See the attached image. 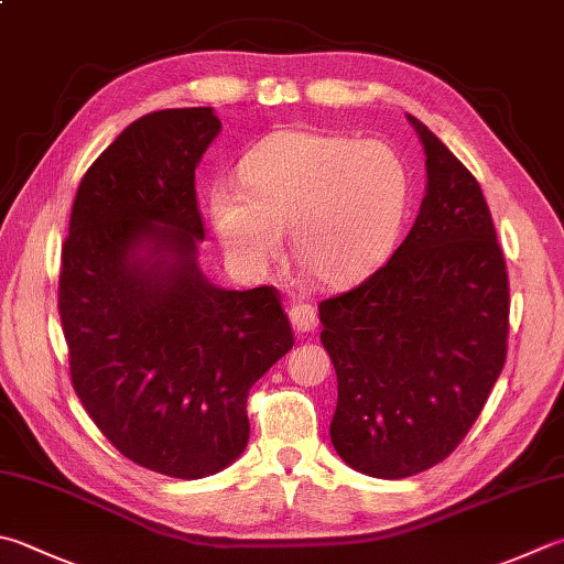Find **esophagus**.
Here are the masks:
<instances>
[{"label":"esophagus","mask_w":564,"mask_h":564,"mask_svg":"<svg viewBox=\"0 0 564 564\" xmlns=\"http://www.w3.org/2000/svg\"><path fill=\"white\" fill-rule=\"evenodd\" d=\"M290 322H292V326L296 328V332H302V334L314 332V326H316V310H314L312 304H304V302L294 304L292 310H290Z\"/></svg>","instance_id":"esophagus-1"}]
</instances>
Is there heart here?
<instances>
[{
	"instance_id": "heart-1",
	"label": "heart",
	"mask_w": 564,
	"mask_h": 564,
	"mask_svg": "<svg viewBox=\"0 0 564 564\" xmlns=\"http://www.w3.org/2000/svg\"><path fill=\"white\" fill-rule=\"evenodd\" d=\"M238 186L210 191V220L228 258L262 272L284 250L326 286L376 272L405 226L412 176L395 147L286 127L252 147Z\"/></svg>"
}]
</instances>
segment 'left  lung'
<instances>
[{
    "instance_id": "8db88e82",
    "label": "left lung",
    "mask_w": 564,
    "mask_h": 564,
    "mask_svg": "<svg viewBox=\"0 0 564 564\" xmlns=\"http://www.w3.org/2000/svg\"><path fill=\"white\" fill-rule=\"evenodd\" d=\"M427 156L414 226L380 270L318 304L334 360L338 456L376 479L459 447L506 364L508 272L474 174L410 115Z\"/></svg>"
}]
</instances>
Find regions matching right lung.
Masks as SVG:
<instances>
[{
	"instance_id": "obj_1",
	"label": "right lung",
	"mask_w": 564,
	"mask_h": 564,
	"mask_svg": "<svg viewBox=\"0 0 564 564\" xmlns=\"http://www.w3.org/2000/svg\"><path fill=\"white\" fill-rule=\"evenodd\" d=\"M218 132L214 108L134 120L80 178L61 250L73 390L117 452L172 479L238 459L250 388L294 346L274 286L220 290L196 264V166Z\"/></svg>"
}]
</instances>
